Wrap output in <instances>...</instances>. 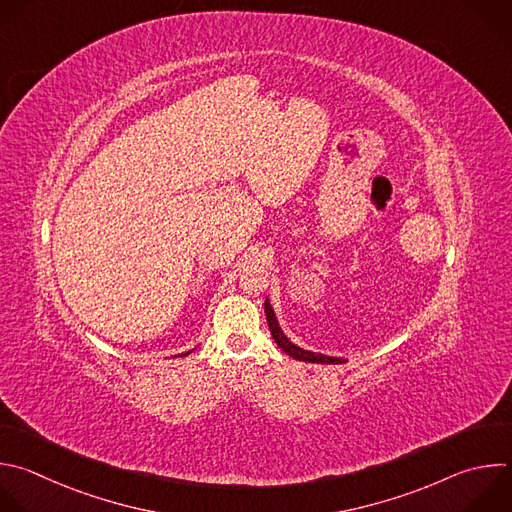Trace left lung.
Wrapping results in <instances>:
<instances>
[{"label": "left lung", "mask_w": 512, "mask_h": 512, "mask_svg": "<svg viewBox=\"0 0 512 512\" xmlns=\"http://www.w3.org/2000/svg\"><path fill=\"white\" fill-rule=\"evenodd\" d=\"M265 315H267V323H269V331L275 339V344L285 352L289 354L291 358L299 360V362H311V364H346V360L342 358H329V356H321V354H313V352H307V350H301L297 348L295 344H291L289 339L283 335V331L279 329V323L273 315V309L269 305V301L265 299Z\"/></svg>", "instance_id": "8db88e82"}]
</instances>
